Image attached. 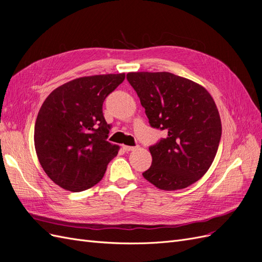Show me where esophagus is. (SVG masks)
Segmentation results:
<instances>
[{"label":"esophagus","instance_id":"esophagus-1","mask_svg":"<svg viewBox=\"0 0 262 262\" xmlns=\"http://www.w3.org/2000/svg\"><path fill=\"white\" fill-rule=\"evenodd\" d=\"M122 148L125 150V152H130V150L136 149V147L134 146H129V145H122Z\"/></svg>","mask_w":262,"mask_h":262}]
</instances>
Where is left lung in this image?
<instances>
[{
	"label": "left lung",
	"mask_w": 262,
	"mask_h": 262,
	"mask_svg": "<svg viewBox=\"0 0 262 262\" xmlns=\"http://www.w3.org/2000/svg\"><path fill=\"white\" fill-rule=\"evenodd\" d=\"M153 128L167 138L149 146L152 165L143 177L166 191L189 187L212 165L222 136L217 107L203 86L169 72H130Z\"/></svg>",
	"instance_id": "8db88e82"
}]
</instances>
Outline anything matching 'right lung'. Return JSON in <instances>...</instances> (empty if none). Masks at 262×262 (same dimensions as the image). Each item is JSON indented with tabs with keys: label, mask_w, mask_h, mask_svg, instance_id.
Listing matches in <instances>:
<instances>
[{
	"label": "right lung",
	"mask_w": 262,
	"mask_h": 262,
	"mask_svg": "<svg viewBox=\"0 0 262 262\" xmlns=\"http://www.w3.org/2000/svg\"><path fill=\"white\" fill-rule=\"evenodd\" d=\"M125 74L75 78L55 89L39 110L35 148L48 177L69 191L80 192L102 179L119 146L107 141L110 125L102 104Z\"/></svg>",
	"instance_id": "right-lung-1"
}]
</instances>
